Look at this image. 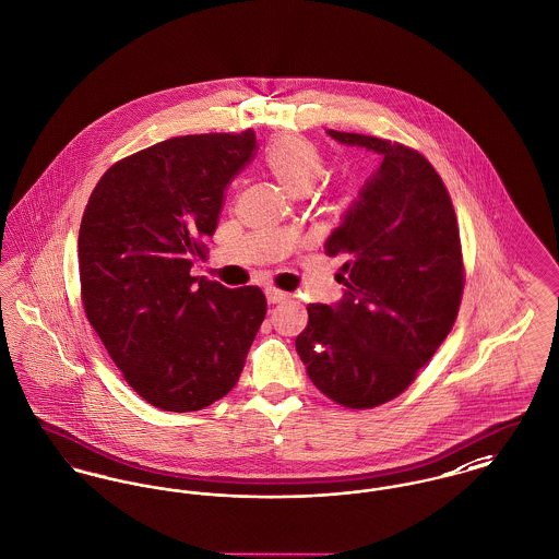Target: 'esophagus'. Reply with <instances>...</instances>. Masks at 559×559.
I'll return each instance as SVG.
<instances>
[{
	"mask_svg": "<svg viewBox=\"0 0 559 559\" xmlns=\"http://www.w3.org/2000/svg\"><path fill=\"white\" fill-rule=\"evenodd\" d=\"M265 298H267V304H278V301H283L287 298V294H285V292H278V289H274V287H270V289H265Z\"/></svg>",
	"mask_w": 559,
	"mask_h": 559,
	"instance_id": "1",
	"label": "esophagus"
}]
</instances>
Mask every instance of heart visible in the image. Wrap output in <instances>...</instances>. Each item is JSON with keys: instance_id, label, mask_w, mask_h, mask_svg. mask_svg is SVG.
I'll return each instance as SVG.
<instances>
[{"instance_id": "heart-1", "label": "heart", "mask_w": 559, "mask_h": 559, "mask_svg": "<svg viewBox=\"0 0 559 559\" xmlns=\"http://www.w3.org/2000/svg\"><path fill=\"white\" fill-rule=\"evenodd\" d=\"M267 173L292 195H306L323 176L325 159L321 151L301 138H278L274 140L263 155Z\"/></svg>"}]
</instances>
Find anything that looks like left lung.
<instances>
[{"instance_id": "1", "label": "left lung", "mask_w": 559, "mask_h": 559, "mask_svg": "<svg viewBox=\"0 0 559 559\" xmlns=\"http://www.w3.org/2000/svg\"><path fill=\"white\" fill-rule=\"evenodd\" d=\"M328 135L381 162L325 240V255L344 259L343 298L308 304L296 350L330 400L372 408L415 381L455 323L464 289L460 229L424 155L364 133Z\"/></svg>"}]
</instances>
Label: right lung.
Returning a JSON list of instances; mask_svg holds the SVG:
<instances>
[{"instance_id": "right-lung-1", "label": "right lung", "mask_w": 559, "mask_h": 559, "mask_svg": "<svg viewBox=\"0 0 559 559\" xmlns=\"http://www.w3.org/2000/svg\"><path fill=\"white\" fill-rule=\"evenodd\" d=\"M255 131L180 135L115 164L95 185L79 234L86 319L133 391L191 413L227 395L265 317L259 287L193 278L229 180Z\"/></svg>"}]
</instances>
